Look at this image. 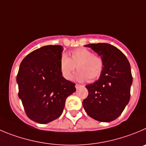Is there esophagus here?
Listing matches in <instances>:
<instances>
[{
    "label": "esophagus",
    "instance_id": "esophagus-1",
    "mask_svg": "<svg viewBox=\"0 0 146 146\" xmlns=\"http://www.w3.org/2000/svg\"><path fill=\"white\" fill-rule=\"evenodd\" d=\"M76 86V88H77V89H78V88H79V87H81V85H80V84H76V86Z\"/></svg>",
    "mask_w": 146,
    "mask_h": 146
}]
</instances>
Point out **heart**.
I'll list each match as a JSON object with an SVG mask.
<instances>
[{
	"label": "heart",
	"instance_id": "heart-1",
	"mask_svg": "<svg viewBox=\"0 0 146 146\" xmlns=\"http://www.w3.org/2000/svg\"><path fill=\"white\" fill-rule=\"evenodd\" d=\"M77 66L75 78L78 81L98 79L104 70V62L99 55L86 48H78L70 52V58L63 54L60 59V70L65 79L70 80Z\"/></svg>",
	"mask_w": 146,
	"mask_h": 146
}]
</instances>
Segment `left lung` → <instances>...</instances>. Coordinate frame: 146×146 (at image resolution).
<instances>
[{
  "instance_id": "8db88e82",
  "label": "left lung",
  "mask_w": 146,
  "mask_h": 146,
  "mask_svg": "<svg viewBox=\"0 0 146 146\" xmlns=\"http://www.w3.org/2000/svg\"><path fill=\"white\" fill-rule=\"evenodd\" d=\"M104 62L99 80L86 86L88 96L83 107L88 115L100 122H111L122 114L130 98L133 83L130 62L125 54L107 43L89 44Z\"/></svg>"
}]
</instances>
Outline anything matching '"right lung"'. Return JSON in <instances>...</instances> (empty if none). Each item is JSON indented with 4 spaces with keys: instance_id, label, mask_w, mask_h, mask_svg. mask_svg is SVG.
<instances>
[{
    "instance_id": "add662e5",
    "label": "right lung",
    "mask_w": 146,
    "mask_h": 146,
    "mask_svg": "<svg viewBox=\"0 0 146 146\" xmlns=\"http://www.w3.org/2000/svg\"><path fill=\"white\" fill-rule=\"evenodd\" d=\"M61 45L44 46L27 54L16 76L19 97L27 116L39 124L62 114L67 97L76 92V84L62 76L60 59Z\"/></svg>"
}]
</instances>
